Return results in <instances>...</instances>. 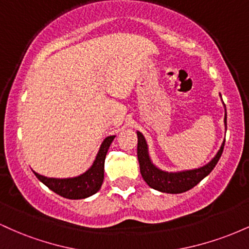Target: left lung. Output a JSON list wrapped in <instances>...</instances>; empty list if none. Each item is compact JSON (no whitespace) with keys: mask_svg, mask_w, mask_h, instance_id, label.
Here are the masks:
<instances>
[{"mask_svg":"<svg viewBox=\"0 0 249 249\" xmlns=\"http://www.w3.org/2000/svg\"><path fill=\"white\" fill-rule=\"evenodd\" d=\"M221 96V95H220ZM225 107V105H224ZM226 112V107H225ZM225 127H227V113H225ZM137 137H138V147H137V156H138L139 167H141V173L145 182L153 190L159 191V192L178 194L186 192V191L193 188L198 185L205 177L212 172V170L218 164L220 157H221L222 151H224L225 141L222 142L221 146L218 150L215 156L211 159L204 166L198 168H192V170L177 171V172H168L161 168L157 167L151 160L150 153H148V146L145 137L142 132L137 131Z\"/></svg>","mask_w":249,"mask_h":249,"instance_id":"obj_1","label":"left lung"}]
</instances>
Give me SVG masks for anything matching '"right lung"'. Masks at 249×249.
<instances>
[{
	"label": "right lung",
	"instance_id": "1",
	"mask_svg": "<svg viewBox=\"0 0 249 249\" xmlns=\"http://www.w3.org/2000/svg\"><path fill=\"white\" fill-rule=\"evenodd\" d=\"M116 136H108L102 142L92 165L79 176L71 177V178H50V177L42 176L35 171H33L39 181L47 187H49L53 192L58 194L67 199H85L98 192L101 190L103 180H104V162L107 150L111 142Z\"/></svg>",
	"mask_w": 249,
	"mask_h": 249
}]
</instances>
